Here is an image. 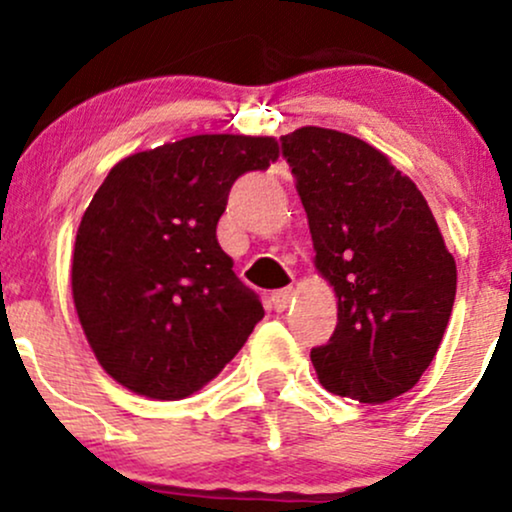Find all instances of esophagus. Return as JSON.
Segmentation results:
<instances>
[{
  "label": "esophagus",
  "instance_id": "1",
  "mask_svg": "<svg viewBox=\"0 0 512 512\" xmlns=\"http://www.w3.org/2000/svg\"><path fill=\"white\" fill-rule=\"evenodd\" d=\"M293 293H296L293 291V286H286V289H279L272 293V305H274L276 313H284V310L289 308L293 301Z\"/></svg>",
  "mask_w": 512,
  "mask_h": 512
}]
</instances>
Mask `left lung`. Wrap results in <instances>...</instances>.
<instances>
[{"mask_svg":"<svg viewBox=\"0 0 512 512\" xmlns=\"http://www.w3.org/2000/svg\"><path fill=\"white\" fill-rule=\"evenodd\" d=\"M281 154L315 269L337 296L334 334L310 351L317 378L363 404L404 395L431 366L455 303V257L431 207L383 151L337 129H296Z\"/></svg>","mask_w":512,"mask_h":512,"instance_id":"8db88e82","label":"left lung"}]
</instances>
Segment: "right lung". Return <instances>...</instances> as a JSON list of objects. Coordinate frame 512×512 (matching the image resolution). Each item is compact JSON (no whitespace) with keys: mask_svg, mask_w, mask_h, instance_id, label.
I'll return each mask as SVG.
<instances>
[{"mask_svg":"<svg viewBox=\"0 0 512 512\" xmlns=\"http://www.w3.org/2000/svg\"><path fill=\"white\" fill-rule=\"evenodd\" d=\"M279 158L274 137L195 134L115 163L84 211L72 296L105 373L149 399H185L248 342L260 298L216 240L228 192Z\"/></svg>","mask_w":512,"mask_h":512,"instance_id":"1","label":"right lung"}]
</instances>
